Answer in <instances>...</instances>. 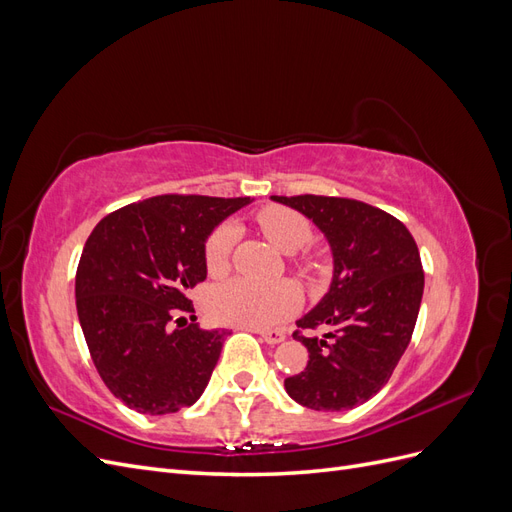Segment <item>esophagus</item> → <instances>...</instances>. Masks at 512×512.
<instances>
[{
  "instance_id": "34e87169",
  "label": "esophagus",
  "mask_w": 512,
  "mask_h": 512,
  "mask_svg": "<svg viewBox=\"0 0 512 512\" xmlns=\"http://www.w3.org/2000/svg\"><path fill=\"white\" fill-rule=\"evenodd\" d=\"M256 333L262 337V342H267L269 346L280 344V342H284V339H286V335L282 331H256Z\"/></svg>"
}]
</instances>
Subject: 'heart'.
Here are the masks:
<instances>
[{
	"mask_svg": "<svg viewBox=\"0 0 512 512\" xmlns=\"http://www.w3.org/2000/svg\"><path fill=\"white\" fill-rule=\"evenodd\" d=\"M262 232L282 252H297L312 239V224L305 215L286 207H267L256 215ZM239 239V226L224 222L211 232L205 245V262L213 275H222L230 265V254ZM301 305V294L288 282L260 284L235 277L209 294V314L232 327L273 329L290 318Z\"/></svg>",
	"mask_w": 512,
	"mask_h": 512,
	"instance_id": "1",
	"label": "heart"
}]
</instances>
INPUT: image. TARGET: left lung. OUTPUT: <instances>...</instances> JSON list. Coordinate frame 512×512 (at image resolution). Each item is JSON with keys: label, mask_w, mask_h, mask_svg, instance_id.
Wrapping results in <instances>:
<instances>
[{"label": "left lung", "mask_w": 512, "mask_h": 512, "mask_svg": "<svg viewBox=\"0 0 512 512\" xmlns=\"http://www.w3.org/2000/svg\"><path fill=\"white\" fill-rule=\"evenodd\" d=\"M271 200L312 220L333 256L329 292L297 320L292 337L307 348L309 361L284 380L286 393L312 410L361 406L389 382L410 344L425 288L418 247L391 213L361 200L314 194ZM316 328L325 329L322 338L311 335Z\"/></svg>", "instance_id": "1"}]
</instances>
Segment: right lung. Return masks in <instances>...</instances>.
<instances>
[{
  "label": "right lung",
  "instance_id": "add662e5",
  "mask_svg": "<svg viewBox=\"0 0 512 512\" xmlns=\"http://www.w3.org/2000/svg\"><path fill=\"white\" fill-rule=\"evenodd\" d=\"M250 203L247 196H153L91 230L76 269V312L100 378L128 408L179 412L207 389L226 331L175 316L194 312L185 294L207 280L213 228Z\"/></svg>",
  "mask_w": 512,
  "mask_h": 512
}]
</instances>
